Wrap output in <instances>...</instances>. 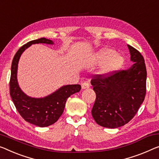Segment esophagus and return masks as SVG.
Here are the masks:
<instances>
[{
	"mask_svg": "<svg viewBox=\"0 0 159 159\" xmlns=\"http://www.w3.org/2000/svg\"><path fill=\"white\" fill-rule=\"evenodd\" d=\"M90 87V84L89 82H84L82 84V89H89Z\"/></svg>",
	"mask_w": 159,
	"mask_h": 159,
	"instance_id": "1",
	"label": "esophagus"
}]
</instances>
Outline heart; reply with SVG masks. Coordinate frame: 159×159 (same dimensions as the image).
I'll return each instance as SVG.
<instances>
[{
  "instance_id": "1",
  "label": "heart",
  "mask_w": 159,
  "mask_h": 159,
  "mask_svg": "<svg viewBox=\"0 0 159 159\" xmlns=\"http://www.w3.org/2000/svg\"><path fill=\"white\" fill-rule=\"evenodd\" d=\"M95 61L98 63L105 62L102 70L104 73H109L117 70L124 63V58L116 55L115 51L112 49H103L96 53Z\"/></svg>"
}]
</instances>
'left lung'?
Here are the masks:
<instances>
[{
    "mask_svg": "<svg viewBox=\"0 0 159 159\" xmlns=\"http://www.w3.org/2000/svg\"><path fill=\"white\" fill-rule=\"evenodd\" d=\"M134 63L127 70L96 75L91 80L96 95L91 114L96 124L115 129L129 123L138 112L146 93V68L138 50L129 45Z\"/></svg>",
    "mask_w": 159,
    "mask_h": 159,
    "instance_id": "left-lung-1",
    "label": "left lung"
}]
</instances>
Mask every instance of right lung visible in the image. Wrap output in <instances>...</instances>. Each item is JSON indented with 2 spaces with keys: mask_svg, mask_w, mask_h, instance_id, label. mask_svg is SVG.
I'll use <instances>...</instances> for the list:
<instances>
[{
  "mask_svg": "<svg viewBox=\"0 0 159 159\" xmlns=\"http://www.w3.org/2000/svg\"><path fill=\"white\" fill-rule=\"evenodd\" d=\"M35 43L53 44L51 40L45 38L28 42L19 48L13 57L11 65L10 95L16 109L22 118L28 123L39 127H46L56 123L64 111L68 97L79 92V84L67 85L54 93L42 98H30L21 91L17 81L18 63L20 56L30 45Z\"/></svg>",
  "mask_w": 159,
  "mask_h": 159,
  "instance_id": "add662e5",
  "label": "right lung"
}]
</instances>
